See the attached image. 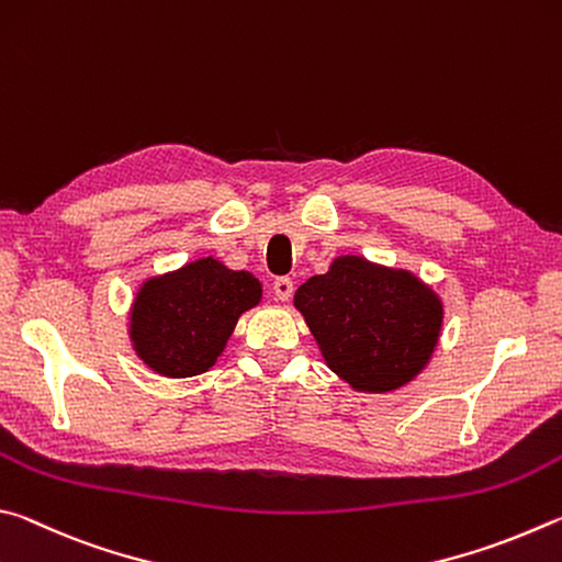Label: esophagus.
Here are the masks:
<instances>
[{
	"mask_svg": "<svg viewBox=\"0 0 562 562\" xmlns=\"http://www.w3.org/2000/svg\"><path fill=\"white\" fill-rule=\"evenodd\" d=\"M273 296L286 303L293 296V281L286 279V276H281V279L273 281Z\"/></svg>",
	"mask_w": 562,
	"mask_h": 562,
	"instance_id": "obj_1",
	"label": "esophagus"
}]
</instances>
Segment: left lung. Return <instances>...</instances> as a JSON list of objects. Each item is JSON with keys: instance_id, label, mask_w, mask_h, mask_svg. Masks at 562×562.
I'll list each match as a JSON object with an SVG mask.
<instances>
[{"instance_id": "left-lung-1", "label": "left lung", "mask_w": 562, "mask_h": 562, "mask_svg": "<svg viewBox=\"0 0 562 562\" xmlns=\"http://www.w3.org/2000/svg\"><path fill=\"white\" fill-rule=\"evenodd\" d=\"M328 368L360 392H390L415 380L437 348L441 301L409 271L338 256L328 273L296 291Z\"/></svg>"}]
</instances>
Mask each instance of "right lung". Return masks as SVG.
I'll return each instance as SVG.
<instances>
[{
  "instance_id": "1",
  "label": "right lung",
  "mask_w": 562,
  "mask_h": 562,
  "mask_svg": "<svg viewBox=\"0 0 562 562\" xmlns=\"http://www.w3.org/2000/svg\"><path fill=\"white\" fill-rule=\"evenodd\" d=\"M259 301V279L206 256L143 283L131 311L133 348L165 378L202 375L222 356L241 313Z\"/></svg>"
}]
</instances>
